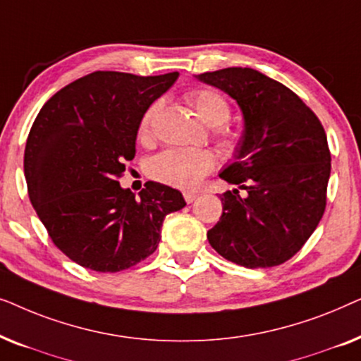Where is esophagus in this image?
I'll return each instance as SVG.
<instances>
[{"instance_id": "34e87169", "label": "esophagus", "mask_w": 361, "mask_h": 361, "mask_svg": "<svg viewBox=\"0 0 361 361\" xmlns=\"http://www.w3.org/2000/svg\"><path fill=\"white\" fill-rule=\"evenodd\" d=\"M184 199H185L187 204H192V202H194V200L197 199V194H194V192H185Z\"/></svg>"}]
</instances>
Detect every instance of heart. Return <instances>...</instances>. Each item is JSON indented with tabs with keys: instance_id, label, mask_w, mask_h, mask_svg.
I'll return each instance as SVG.
<instances>
[{
	"instance_id": "1",
	"label": "heart",
	"mask_w": 361,
	"mask_h": 361,
	"mask_svg": "<svg viewBox=\"0 0 361 361\" xmlns=\"http://www.w3.org/2000/svg\"><path fill=\"white\" fill-rule=\"evenodd\" d=\"M185 100L194 106L197 115L207 126L219 128L228 121L231 115L230 103L226 98L212 88H197L185 95ZM161 110V103H152L142 116L140 135L145 137L151 133V125ZM221 146L235 149L240 142V136L235 131L224 130L219 133ZM215 157L210 151L204 149H167L152 157L149 172L154 179L164 184L179 187V189H194L202 177L214 169Z\"/></svg>"
}]
</instances>
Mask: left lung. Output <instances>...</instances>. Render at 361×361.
<instances>
[{"mask_svg": "<svg viewBox=\"0 0 361 361\" xmlns=\"http://www.w3.org/2000/svg\"><path fill=\"white\" fill-rule=\"evenodd\" d=\"M238 103L245 131L235 162L220 177L236 189L220 195L219 224L207 238L245 268L283 264L317 228L327 204L330 151L322 123L283 83L255 68L197 75Z\"/></svg>", "mask_w": 361, "mask_h": 361, "instance_id": "obj_1", "label": "left lung"}]
</instances>
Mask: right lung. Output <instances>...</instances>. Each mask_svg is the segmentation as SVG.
Returning a JSON list of instances; mask_svg holds the SVG:
<instances>
[{
	"label": "right lung",
	"mask_w": 361,
	"mask_h": 361,
	"mask_svg": "<svg viewBox=\"0 0 361 361\" xmlns=\"http://www.w3.org/2000/svg\"><path fill=\"white\" fill-rule=\"evenodd\" d=\"M179 73L93 72L41 108L24 149V176L54 245L83 268L118 273L146 259L166 215L184 209L179 190L146 182L136 197L118 179L136 154L141 120Z\"/></svg>",
	"instance_id": "1"
}]
</instances>
